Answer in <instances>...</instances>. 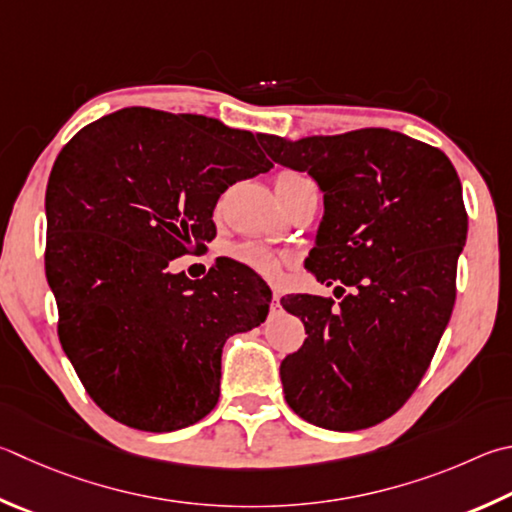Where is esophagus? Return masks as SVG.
<instances>
[{
  "label": "esophagus",
  "mask_w": 512,
  "mask_h": 512,
  "mask_svg": "<svg viewBox=\"0 0 512 512\" xmlns=\"http://www.w3.org/2000/svg\"><path fill=\"white\" fill-rule=\"evenodd\" d=\"M275 306H280V293H277V291H273V309H275Z\"/></svg>",
  "instance_id": "1"
}]
</instances>
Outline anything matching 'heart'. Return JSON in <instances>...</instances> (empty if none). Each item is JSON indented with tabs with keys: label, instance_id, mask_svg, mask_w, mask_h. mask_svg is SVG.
I'll return each mask as SVG.
<instances>
[{
	"label": "heart",
	"instance_id": "1",
	"mask_svg": "<svg viewBox=\"0 0 512 512\" xmlns=\"http://www.w3.org/2000/svg\"><path fill=\"white\" fill-rule=\"evenodd\" d=\"M302 181H309V176L297 174V172H284V174L277 176L275 190L293 188V185L302 183ZM232 257H235L237 262H241V264L255 268V271L262 273V275H277V273H280V266H282V259L277 257L273 250H268L264 246H253V244L235 248V250H232Z\"/></svg>",
	"mask_w": 512,
	"mask_h": 512
}]
</instances>
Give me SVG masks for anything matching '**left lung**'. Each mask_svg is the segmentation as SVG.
<instances>
[{"instance_id": "obj_1", "label": "left lung", "mask_w": 512, "mask_h": 512, "mask_svg": "<svg viewBox=\"0 0 512 512\" xmlns=\"http://www.w3.org/2000/svg\"><path fill=\"white\" fill-rule=\"evenodd\" d=\"M266 152L318 181L306 268L351 288L340 304L282 297L309 333L280 365L286 403L324 430H365L401 410L450 322L468 235L459 174L441 150L383 127L268 136Z\"/></svg>"}]
</instances>
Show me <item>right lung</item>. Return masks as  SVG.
<instances>
[{
	"label": "right lung",
	"mask_w": 512,
	"mask_h": 512,
	"mask_svg": "<svg viewBox=\"0 0 512 512\" xmlns=\"http://www.w3.org/2000/svg\"><path fill=\"white\" fill-rule=\"evenodd\" d=\"M268 136L217 118L127 107L82 127L46 185V280L58 336L102 412L145 432L201 421L221 351L259 327L271 288L219 259L203 280L170 262L203 253L228 185L268 172Z\"/></svg>",
	"instance_id": "add662e5"
}]
</instances>
